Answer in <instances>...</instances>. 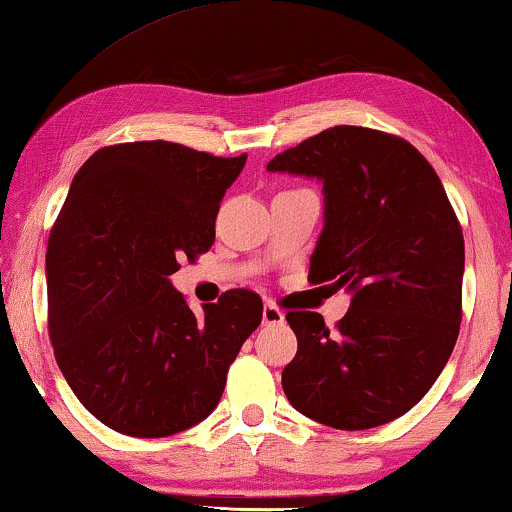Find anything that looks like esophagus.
Returning <instances> with one entry per match:
<instances>
[{"instance_id":"obj_1","label":"esophagus","mask_w":512,"mask_h":512,"mask_svg":"<svg viewBox=\"0 0 512 512\" xmlns=\"http://www.w3.org/2000/svg\"><path fill=\"white\" fill-rule=\"evenodd\" d=\"M263 324L265 326L284 324V312L279 310L275 303H265V307H263Z\"/></svg>"}]
</instances>
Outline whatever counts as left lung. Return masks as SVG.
Wrapping results in <instances>:
<instances>
[{
    "label": "left lung",
    "mask_w": 512,
    "mask_h": 512,
    "mask_svg": "<svg viewBox=\"0 0 512 512\" xmlns=\"http://www.w3.org/2000/svg\"><path fill=\"white\" fill-rule=\"evenodd\" d=\"M324 184V230L310 282L352 293L328 331L289 312L298 352L282 373L289 403L314 422L363 431L422 401L461 324L464 235L438 174L405 139L335 125L268 163Z\"/></svg>",
    "instance_id": "obj_1"
}]
</instances>
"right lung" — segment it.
<instances>
[{"label":"right lung","mask_w":512,"mask_h":512,"mask_svg":"<svg viewBox=\"0 0 512 512\" xmlns=\"http://www.w3.org/2000/svg\"><path fill=\"white\" fill-rule=\"evenodd\" d=\"M244 163L156 139L104 146L76 172L48 237V335L76 398L109 429L163 438L202 422L261 324L254 291H226L195 317L170 282L181 258L214 244Z\"/></svg>","instance_id":"obj_1"}]
</instances>
